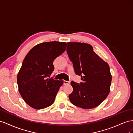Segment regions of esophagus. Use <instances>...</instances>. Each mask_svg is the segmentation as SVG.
<instances>
[{
	"label": "esophagus",
	"instance_id": "obj_1",
	"mask_svg": "<svg viewBox=\"0 0 133 133\" xmlns=\"http://www.w3.org/2000/svg\"><path fill=\"white\" fill-rule=\"evenodd\" d=\"M63 84H64V85H70V81H68L64 80V81H63Z\"/></svg>",
	"mask_w": 133,
	"mask_h": 133
}]
</instances>
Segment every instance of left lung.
<instances>
[{"instance_id": "8db88e82", "label": "left lung", "mask_w": 133, "mask_h": 133, "mask_svg": "<svg viewBox=\"0 0 133 133\" xmlns=\"http://www.w3.org/2000/svg\"><path fill=\"white\" fill-rule=\"evenodd\" d=\"M67 52L75 74L81 76L82 81L80 83L71 81L70 101L84 109L97 107L110 92L112 77L109 64L88 43L68 42Z\"/></svg>"}]
</instances>
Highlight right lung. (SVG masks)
Wrapping results in <instances>:
<instances>
[{
    "label": "right lung",
    "instance_id": "right-lung-1",
    "mask_svg": "<svg viewBox=\"0 0 133 133\" xmlns=\"http://www.w3.org/2000/svg\"><path fill=\"white\" fill-rule=\"evenodd\" d=\"M66 42L53 41L35 45L26 55L17 75L18 90L24 101L35 109L54 104L63 81L50 78L54 59L66 50Z\"/></svg>",
    "mask_w": 133,
    "mask_h": 133
}]
</instances>
